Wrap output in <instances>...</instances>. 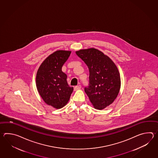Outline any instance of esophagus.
<instances>
[{
	"mask_svg": "<svg viewBox=\"0 0 158 158\" xmlns=\"http://www.w3.org/2000/svg\"><path fill=\"white\" fill-rule=\"evenodd\" d=\"M81 88V85H78V86H76L74 87V90H78L80 89Z\"/></svg>",
	"mask_w": 158,
	"mask_h": 158,
	"instance_id": "1",
	"label": "esophagus"
}]
</instances>
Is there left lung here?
<instances>
[{
    "instance_id": "1",
    "label": "left lung",
    "mask_w": 158,
    "mask_h": 158,
    "mask_svg": "<svg viewBox=\"0 0 158 158\" xmlns=\"http://www.w3.org/2000/svg\"><path fill=\"white\" fill-rule=\"evenodd\" d=\"M89 70V86L85 91L94 107L103 110L118 97L121 81L118 68L113 61L94 48L76 52Z\"/></svg>"
}]
</instances>
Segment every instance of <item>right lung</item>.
Instances as JSON below:
<instances>
[{
	"instance_id": "obj_1",
	"label": "right lung",
	"mask_w": 158,
	"mask_h": 158,
	"mask_svg": "<svg viewBox=\"0 0 158 158\" xmlns=\"http://www.w3.org/2000/svg\"><path fill=\"white\" fill-rule=\"evenodd\" d=\"M70 51L58 50L50 55L41 64L36 76L37 88L44 102L59 109L69 100L73 87L68 84L67 76L62 67L71 55Z\"/></svg>"
}]
</instances>
